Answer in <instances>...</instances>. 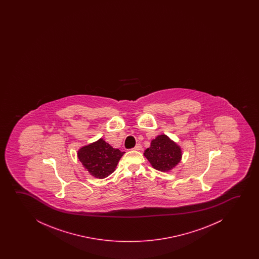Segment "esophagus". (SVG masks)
<instances>
[{"label":"esophagus","mask_w":259,"mask_h":259,"mask_svg":"<svg viewBox=\"0 0 259 259\" xmlns=\"http://www.w3.org/2000/svg\"><path fill=\"white\" fill-rule=\"evenodd\" d=\"M142 149V145H141V144H137V145L135 146V148L133 149H135V150H141Z\"/></svg>","instance_id":"34e87169"}]
</instances>
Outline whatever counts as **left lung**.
<instances>
[{
    "instance_id": "left-lung-1",
    "label": "left lung",
    "mask_w": 259,
    "mask_h": 259,
    "mask_svg": "<svg viewBox=\"0 0 259 259\" xmlns=\"http://www.w3.org/2000/svg\"><path fill=\"white\" fill-rule=\"evenodd\" d=\"M144 156L156 170L168 171L181 162L182 151L181 147L168 136L161 135L152 140Z\"/></svg>"
}]
</instances>
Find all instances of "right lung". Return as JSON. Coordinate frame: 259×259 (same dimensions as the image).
Returning a JSON list of instances; mask_svg holds the SVG:
<instances>
[{"label":"right lung","instance_id":"add662e5","mask_svg":"<svg viewBox=\"0 0 259 259\" xmlns=\"http://www.w3.org/2000/svg\"><path fill=\"white\" fill-rule=\"evenodd\" d=\"M124 153L101 138L79 149L78 157L92 176L104 179L113 172Z\"/></svg>","mask_w":259,"mask_h":259}]
</instances>
